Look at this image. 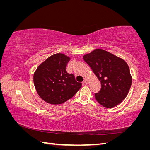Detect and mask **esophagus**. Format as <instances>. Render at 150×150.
Wrapping results in <instances>:
<instances>
[{
	"instance_id": "34e87169",
	"label": "esophagus",
	"mask_w": 150,
	"mask_h": 150,
	"mask_svg": "<svg viewBox=\"0 0 150 150\" xmlns=\"http://www.w3.org/2000/svg\"><path fill=\"white\" fill-rule=\"evenodd\" d=\"M88 83H89L88 80V79H84V84H88Z\"/></svg>"
}]
</instances>
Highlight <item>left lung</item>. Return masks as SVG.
I'll return each mask as SVG.
<instances>
[{"label": "left lung", "instance_id": "left-lung-1", "mask_svg": "<svg viewBox=\"0 0 150 150\" xmlns=\"http://www.w3.org/2000/svg\"><path fill=\"white\" fill-rule=\"evenodd\" d=\"M83 57L101 84L100 91L95 94L96 100L107 108L118 105L127 96L132 83L128 64L101 49H94Z\"/></svg>", "mask_w": 150, "mask_h": 150}]
</instances>
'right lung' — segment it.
Returning <instances> with one entry per match:
<instances>
[{
    "label": "right lung",
    "mask_w": 150,
    "mask_h": 150,
    "mask_svg": "<svg viewBox=\"0 0 150 150\" xmlns=\"http://www.w3.org/2000/svg\"><path fill=\"white\" fill-rule=\"evenodd\" d=\"M70 59V57L64 54L57 53L49 57L35 71V88L45 102L61 104L73 97L82 86L73 74L66 71Z\"/></svg>",
    "instance_id": "add662e5"
}]
</instances>
